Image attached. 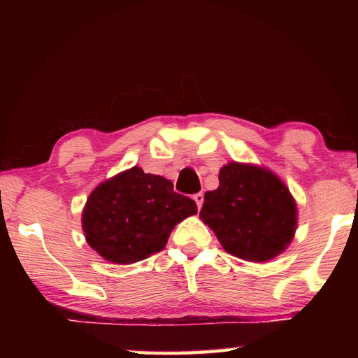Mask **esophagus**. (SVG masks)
Returning <instances> with one entry per match:
<instances>
[{
  "label": "esophagus",
  "instance_id": "obj_1",
  "mask_svg": "<svg viewBox=\"0 0 358 358\" xmlns=\"http://www.w3.org/2000/svg\"><path fill=\"white\" fill-rule=\"evenodd\" d=\"M194 201H196V203H197V208H202V203H203V194H202V192L194 194Z\"/></svg>",
  "mask_w": 358,
  "mask_h": 358
}]
</instances>
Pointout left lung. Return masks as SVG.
<instances>
[{
    "label": "left lung",
    "mask_w": 358,
    "mask_h": 358,
    "mask_svg": "<svg viewBox=\"0 0 358 358\" xmlns=\"http://www.w3.org/2000/svg\"><path fill=\"white\" fill-rule=\"evenodd\" d=\"M201 220L229 254L266 262L289 246L296 227V203L289 187L268 169L229 162L220 186L205 192Z\"/></svg>",
    "instance_id": "obj_1"
}]
</instances>
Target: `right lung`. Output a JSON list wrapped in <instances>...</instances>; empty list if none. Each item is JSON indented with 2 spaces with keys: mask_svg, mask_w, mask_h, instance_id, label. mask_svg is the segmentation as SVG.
<instances>
[{
  "mask_svg": "<svg viewBox=\"0 0 358 358\" xmlns=\"http://www.w3.org/2000/svg\"><path fill=\"white\" fill-rule=\"evenodd\" d=\"M196 213V202L175 192L172 181L134 166L94 187L82 227L101 257L123 265L164 250L173 227Z\"/></svg>",
  "mask_w": 358,
  "mask_h": 358,
  "instance_id": "1",
  "label": "right lung"
}]
</instances>
